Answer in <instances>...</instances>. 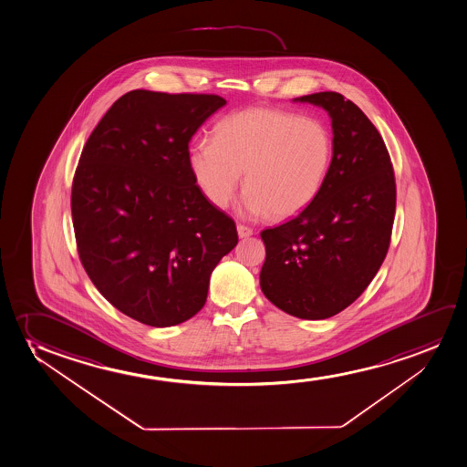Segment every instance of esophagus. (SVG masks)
Listing matches in <instances>:
<instances>
[{"instance_id": "34e87169", "label": "esophagus", "mask_w": 467, "mask_h": 467, "mask_svg": "<svg viewBox=\"0 0 467 467\" xmlns=\"http://www.w3.org/2000/svg\"><path fill=\"white\" fill-rule=\"evenodd\" d=\"M237 234H239L241 239H243V237H250L254 234V230L249 228V226H245V224H237Z\"/></svg>"}]
</instances>
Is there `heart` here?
Segmentation results:
<instances>
[{
	"mask_svg": "<svg viewBox=\"0 0 467 467\" xmlns=\"http://www.w3.org/2000/svg\"><path fill=\"white\" fill-rule=\"evenodd\" d=\"M333 155V138L318 119L250 108L218 121L213 140L188 149V166L213 206L224 209L245 172L244 213L293 217L320 193Z\"/></svg>",
	"mask_w": 467,
	"mask_h": 467,
	"instance_id": "1",
	"label": "heart"
}]
</instances>
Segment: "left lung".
Segmentation results:
<instances>
[{"label": "left lung", "instance_id": "8db88e82", "mask_svg": "<svg viewBox=\"0 0 467 467\" xmlns=\"http://www.w3.org/2000/svg\"><path fill=\"white\" fill-rule=\"evenodd\" d=\"M293 101L327 110L333 158L316 200L290 222L261 231V291L290 316L325 320L357 301L382 266L396 183L382 136L357 104L336 91Z\"/></svg>", "mask_w": 467, "mask_h": 467}]
</instances>
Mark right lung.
<instances>
[{
  "mask_svg": "<svg viewBox=\"0 0 467 467\" xmlns=\"http://www.w3.org/2000/svg\"><path fill=\"white\" fill-rule=\"evenodd\" d=\"M224 104L217 95L128 91L80 155L71 213L85 273L116 309L149 327L196 316L218 261L236 247V224L188 166V142Z\"/></svg>",
  "mask_w": 467,
  "mask_h": 467,
  "instance_id": "add662e5",
  "label": "right lung"
}]
</instances>
